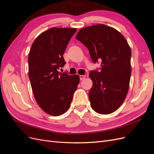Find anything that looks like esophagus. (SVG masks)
Listing matches in <instances>:
<instances>
[{"label":"esophagus","instance_id":"obj_1","mask_svg":"<svg viewBox=\"0 0 154 154\" xmlns=\"http://www.w3.org/2000/svg\"><path fill=\"white\" fill-rule=\"evenodd\" d=\"M85 78V75H80V78L81 80H83V79H84Z\"/></svg>","mask_w":154,"mask_h":154}]
</instances>
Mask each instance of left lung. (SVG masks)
I'll list each match as a JSON object with an SVG mask.
<instances>
[{
  "instance_id": "left-lung-1",
  "label": "left lung",
  "mask_w": 154,
  "mask_h": 154,
  "mask_svg": "<svg viewBox=\"0 0 154 154\" xmlns=\"http://www.w3.org/2000/svg\"><path fill=\"white\" fill-rule=\"evenodd\" d=\"M76 38L86 46L93 62L101 60V71L89 73L92 109L101 114L114 112L123 103L129 88L131 49L127 40L118 30L104 24L81 29Z\"/></svg>"
}]
</instances>
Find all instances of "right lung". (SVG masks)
Instances as JSON below:
<instances>
[{
    "instance_id": "add662e5",
    "label": "right lung",
    "mask_w": 154,
    "mask_h": 154,
    "mask_svg": "<svg viewBox=\"0 0 154 154\" xmlns=\"http://www.w3.org/2000/svg\"><path fill=\"white\" fill-rule=\"evenodd\" d=\"M76 28L52 27L32 43L28 57L29 78L36 103L45 112L58 116L71 105L80 82L77 74L60 73L66 64L63 54Z\"/></svg>"
}]
</instances>
